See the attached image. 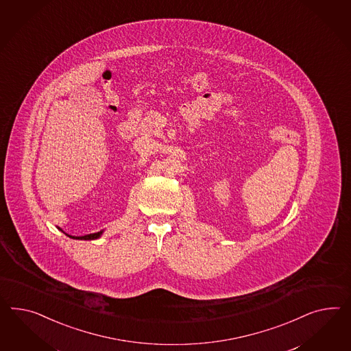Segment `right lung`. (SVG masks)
<instances>
[{"mask_svg": "<svg viewBox=\"0 0 351 351\" xmlns=\"http://www.w3.org/2000/svg\"><path fill=\"white\" fill-rule=\"evenodd\" d=\"M101 234H102V231L90 234V235H86V237H71V235H67V237H73V239H80V240H93V239L101 237Z\"/></svg>", "mask_w": 351, "mask_h": 351, "instance_id": "right-lung-1", "label": "right lung"}]
</instances>
